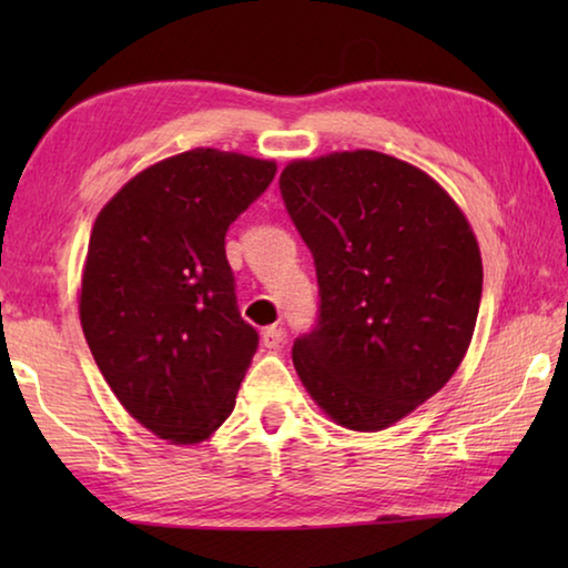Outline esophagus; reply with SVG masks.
Masks as SVG:
<instances>
[{
	"mask_svg": "<svg viewBox=\"0 0 568 568\" xmlns=\"http://www.w3.org/2000/svg\"><path fill=\"white\" fill-rule=\"evenodd\" d=\"M263 343H265V348H271V351L281 348V345L285 343V328H283V325H271V328H265L263 331Z\"/></svg>",
	"mask_w": 568,
	"mask_h": 568,
	"instance_id": "34e87169",
	"label": "esophagus"
}]
</instances>
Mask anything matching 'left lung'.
I'll use <instances>...</instances> for the list:
<instances>
[{"instance_id":"obj_1","label":"left lung","mask_w":568,"mask_h":568,"mask_svg":"<svg viewBox=\"0 0 568 568\" xmlns=\"http://www.w3.org/2000/svg\"><path fill=\"white\" fill-rule=\"evenodd\" d=\"M281 195L321 295L293 343L297 376L341 426L388 428L468 351L484 291L474 230L436 180L373 150L291 162Z\"/></svg>"}]
</instances>
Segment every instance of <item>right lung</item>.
I'll list each match as a JSON object with an SVG mask.
<instances>
[{"label":"right lung","instance_id":"obj_1","mask_svg":"<svg viewBox=\"0 0 568 568\" xmlns=\"http://www.w3.org/2000/svg\"><path fill=\"white\" fill-rule=\"evenodd\" d=\"M275 170L197 148L142 170L94 220L84 338L130 416L172 444L223 426L257 351V331L237 311L225 235Z\"/></svg>","mask_w":568,"mask_h":568}]
</instances>
